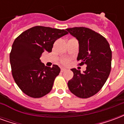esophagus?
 Segmentation results:
<instances>
[{"mask_svg":"<svg viewBox=\"0 0 124 124\" xmlns=\"http://www.w3.org/2000/svg\"><path fill=\"white\" fill-rule=\"evenodd\" d=\"M66 69L64 68H61V72H64V71H66Z\"/></svg>","mask_w":124,"mask_h":124,"instance_id":"esophagus-1","label":"esophagus"}]
</instances>
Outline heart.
I'll use <instances>...</instances> for the list:
<instances>
[{
	"mask_svg": "<svg viewBox=\"0 0 124 124\" xmlns=\"http://www.w3.org/2000/svg\"><path fill=\"white\" fill-rule=\"evenodd\" d=\"M62 62L64 63V64H66L68 62V60L67 59H64L62 60Z\"/></svg>",
	"mask_w": 124,
	"mask_h": 124,
	"instance_id": "1",
	"label": "heart"
}]
</instances>
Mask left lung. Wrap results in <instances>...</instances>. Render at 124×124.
I'll return each mask as SVG.
<instances>
[{"mask_svg":"<svg viewBox=\"0 0 124 124\" xmlns=\"http://www.w3.org/2000/svg\"><path fill=\"white\" fill-rule=\"evenodd\" d=\"M79 44L77 60L86 64L84 73L72 68L73 78L68 81L70 91L80 98H88L98 93L103 87L111 70L112 50L104 36L85 27L67 28Z\"/></svg>","mask_w":124,"mask_h":124,"instance_id":"obj_1","label":"left lung"}]
</instances>
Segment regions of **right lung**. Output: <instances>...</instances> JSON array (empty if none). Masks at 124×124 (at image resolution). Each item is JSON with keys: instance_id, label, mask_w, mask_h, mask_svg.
Listing matches in <instances>:
<instances>
[{"instance_id": "add662e5", "label": "right lung", "mask_w": 124, "mask_h": 124, "mask_svg": "<svg viewBox=\"0 0 124 124\" xmlns=\"http://www.w3.org/2000/svg\"><path fill=\"white\" fill-rule=\"evenodd\" d=\"M67 34L65 30L36 26L15 39L10 54L12 76L27 96L38 98L51 91L60 68L45 66L40 58L44 51L51 52L54 42Z\"/></svg>"}]
</instances>
